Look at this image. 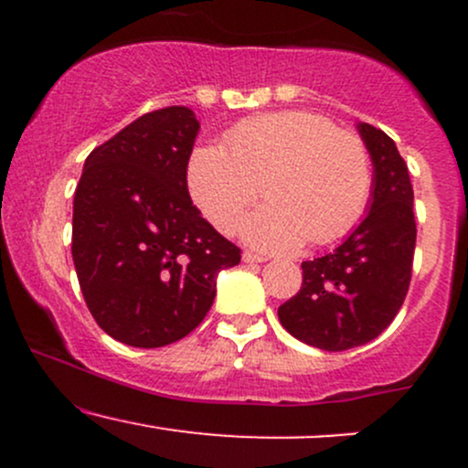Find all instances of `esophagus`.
<instances>
[{"label":"esophagus","mask_w":468,"mask_h":468,"mask_svg":"<svg viewBox=\"0 0 468 468\" xmlns=\"http://www.w3.org/2000/svg\"><path fill=\"white\" fill-rule=\"evenodd\" d=\"M241 260H244V264H264L266 257L255 255V252H244V255H241Z\"/></svg>","instance_id":"1"}]
</instances>
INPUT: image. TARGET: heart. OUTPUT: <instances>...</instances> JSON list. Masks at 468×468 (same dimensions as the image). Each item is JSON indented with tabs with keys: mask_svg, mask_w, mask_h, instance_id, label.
I'll return each instance as SVG.
<instances>
[{
	"mask_svg": "<svg viewBox=\"0 0 468 468\" xmlns=\"http://www.w3.org/2000/svg\"><path fill=\"white\" fill-rule=\"evenodd\" d=\"M191 197L208 222L233 233L264 185L268 204L246 218L241 238L268 252L310 239L332 244L363 216L374 171L356 133L313 112L246 118L224 144H197L186 166Z\"/></svg>",
	"mask_w": 468,
	"mask_h": 468,
	"instance_id": "1",
	"label": "heart"
}]
</instances>
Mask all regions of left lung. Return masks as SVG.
<instances>
[{
	"mask_svg": "<svg viewBox=\"0 0 468 468\" xmlns=\"http://www.w3.org/2000/svg\"><path fill=\"white\" fill-rule=\"evenodd\" d=\"M356 130L374 166L367 213L341 246L303 261L302 288L277 310L290 335L327 352L365 346L394 321L410 290L416 249L405 160L383 130L367 122Z\"/></svg>",
	"mask_w": 468,
	"mask_h": 468,
	"instance_id": "obj_1",
	"label": "left lung"
}]
</instances>
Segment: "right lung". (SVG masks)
Wrapping results in <instances>:
<instances>
[{"instance_id": "add662e5", "label": "right lung", "mask_w": 468, "mask_h": 468, "mask_svg": "<svg viewBox=\"0 0 468 468\" xmlns=\"http://www.w3.org/2000/svg\"><path fill=\"white\" fill-rule=\"evenodd\" d=\"M200 122L149 112L88 155L74 191L72 260L94 321L132 347H163L200 325L235 244L193 207L186 166Z\"/></svg>"}]
</instances>
